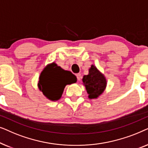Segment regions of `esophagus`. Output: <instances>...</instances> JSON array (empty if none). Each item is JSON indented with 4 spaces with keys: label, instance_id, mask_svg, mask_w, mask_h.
Instances as JSON below:
<instances>
[{
    "label": "esophagus",
    "instance_id": "34e87169",
    "mask_svg": "<svg viewBox=\"0 0 148 148\" xmlns=\"http://www.w3.org/2000/svg\"><path fill=\"white\" fill-rule=\"evenodd\" d=\"M77 76V81H80L81 80V78H82V76H81V74L80 73H77L76 75Z\"/></svg>",
    "mask_w": 148,
    "mask_h": 148
}]
</instances>
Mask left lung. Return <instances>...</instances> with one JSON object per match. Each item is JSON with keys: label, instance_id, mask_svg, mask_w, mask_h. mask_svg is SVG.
<instances>
[{"label": "left lung", "instance_id": "1", "mask_svg": "<svg viewBox=\"0 0 148 148\" xmlns=\"http://www.w3.org/2000/svg\"><path fill=\"white\" fill-rule=\"evenodd\" d=\"M82 81L90 99L98 98L102 94L106 86L104 76L94 65L91 66L89 74L84 75Z\"/></svg>", "mask_w": 148, "mask_h": 148}]
</instances>
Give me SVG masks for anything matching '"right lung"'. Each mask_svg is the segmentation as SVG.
<instances>
[{"instance_id":"obj_1","label":"right lung","mask_w":148,"mask_h":148,"mask_svg":"<svg viewBox=\"0 0 148 148\" xmlns=\"http://www.w3.org/2000/svg\"><path fill=\"white\" fill-rule=\"evenodd\" d=\"M77 82L76 77L71 72L64 71L54 63L48 64L40 75L38 88L50 100L61 98L64 87Z\"/></svg>"}]
</instances>
